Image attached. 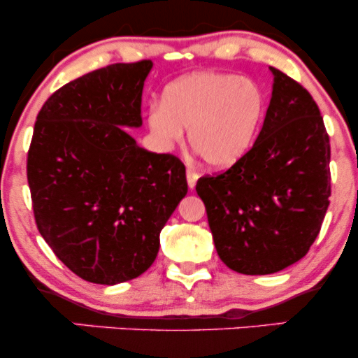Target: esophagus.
<instances>
[{"instance_id":"1","label":"esophagus","mask_w":358,"mask_h":358,"mask_svg":"<svg viewBox=\"0 0 358 358\" xmlns=\"http://www.w3.org/2000/svg\"><path fill=\"white\" fill-rule=\"evenodd\" d=\"M196 180H199V173H196L195 170H192V168H188V170H187V182H188V187L195 188Z\"/></svg>"}]
</instances>
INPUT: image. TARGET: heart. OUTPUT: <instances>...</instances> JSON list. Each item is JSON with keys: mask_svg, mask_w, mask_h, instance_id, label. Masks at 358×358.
Instances as JSON below:
<instances>
[{"mask_svg": "<svg viewBox=\"0 0 358 358\" xmlns=\"http://www.w3.org/2000/svg\"><path fill=\"white\" fill-rule=\"evenodd\" d=\"M266 116V94L257 82L236 73L199 72L168 84L162 104L146 114L151 136L162 150L188 141L208 166L241 162L256 141Z\"/></svg>", "mask_w": 358, "mask_h": 358, "instance_id": "heart-1", "label": "heart"}]
</instances>
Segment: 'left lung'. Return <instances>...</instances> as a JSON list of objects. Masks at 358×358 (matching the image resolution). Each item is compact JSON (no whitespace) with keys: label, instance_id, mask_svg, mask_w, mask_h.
<instances>
[{"label":"left lung","instance_id":"left-lung-1","mask_svg":"<svg viewBox=\"0 0 358 358\" xmlns=\"http://www.w3.org/2000/svg\"><path fill=\"white\" fill-rule=\"evenodd\" d=\"M274 73L261 133L248 155L199 178L219 257L241 274H273L306 256L330 205V138L311 94Z\"/></svg>","mask_w":358,"mask_h":358}]
</instances>
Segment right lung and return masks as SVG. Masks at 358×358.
<instances>
[{
	"label": "right lung",
	"instance_id": "add662e5",
	"mask_svg": "<svg viewBox=\"0 0 358 358\" xmlns=\"http://www.w3.org/2000/svg\"><path fill=\"white\" fill-rule=\"evenodd\" d=\"M153 62L113 64L52 94L27 158L38 232L73 274L97 285L138 278L187 195L185 165L139 148L143 85Z\"/></svg>",
	"mask_w": 358,
	"mask_h": 358
}]
</instances>
